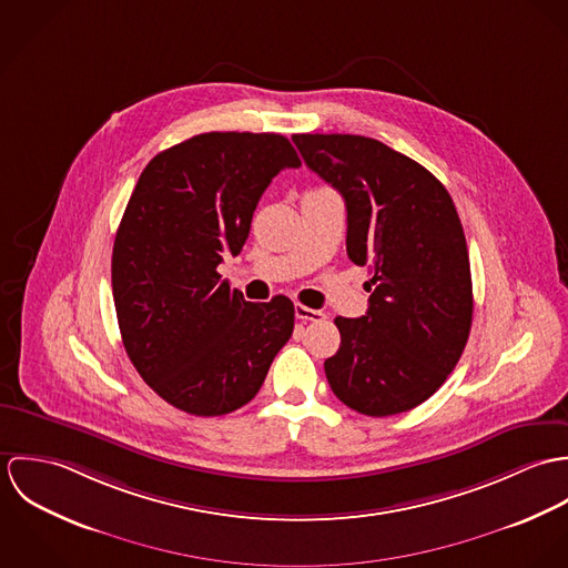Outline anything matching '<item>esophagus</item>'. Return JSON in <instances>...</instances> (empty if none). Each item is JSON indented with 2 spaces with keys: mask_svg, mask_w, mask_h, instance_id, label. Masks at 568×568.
<instances>
[{
  "mask_svg": "<svg viewBox=\"0 0 568 568\" xmlns=\"http://www.w3.org/2000/svg\"><path fill=\"white\" fill-rule=\"evenodd\" d=\"M295 317L302 320V322H324L325 315L322 311H315V308H308L304 304H295Z\"/></svg>",
  "mask_w": 568,
  "mask_h": 568,
  "instance_id": "34e87169",
  "label": "esophagus"
}]
</instances>
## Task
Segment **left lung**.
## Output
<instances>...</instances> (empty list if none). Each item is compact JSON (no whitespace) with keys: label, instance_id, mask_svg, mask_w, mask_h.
<instances>
[{"label":"left lung","instance_id":"left-lung-1","mask_svg":"<svg viewBox=\"0 0 568 568\" xmlns=\"http://www.w3.org/2000/svg\"><path fill=\"white\" fill-rule=\"evenodd\" d=\"M293 142L345 199L347 255L372 271L367 313L334 320L341 345L324 363L327 383L363 415L410 410L444 385L470 336V257L455 203L424 165L378 140Z\"/></svg>","mask_w":568,"mask_h":568}]
</instances>
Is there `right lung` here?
<instances>
[{
    "mask_svg": "<svg viewBox=\"0 0 568 568\" xmlns=\"http://www.w3.org/2000/svg\"><path fill=\"white\" fill-rule=\"evenodd\" d=\"M277 133H201L155 155L115 234L111 284L124 349L168 405L214 417L260 392L295 325V306L264 304L216 271L239 255L271 179L297 168Z\"/></svg>",
    "mask_w": 568,
    "mask_h": 568,
    "instance_id": "1",
    "label": "right lung"
}]
</instances>
